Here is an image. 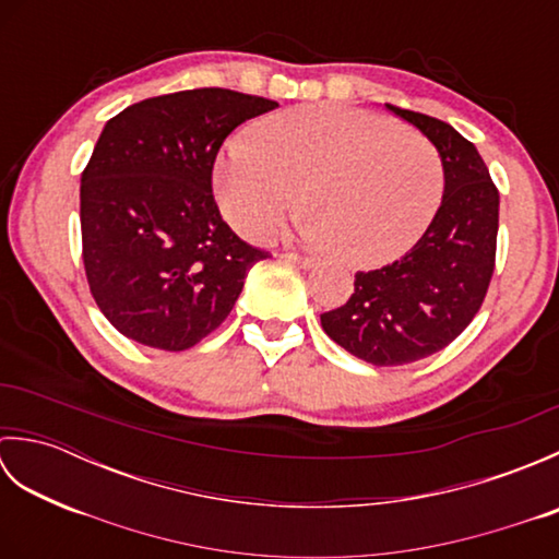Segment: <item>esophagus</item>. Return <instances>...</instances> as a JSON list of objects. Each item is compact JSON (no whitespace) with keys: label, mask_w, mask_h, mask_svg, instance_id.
<instances>
[{"label":"esophagus","mask_w":559,"mask_h":559,"mask_svg":"<svg viewBox=\"0 0 559 559\" xmlns=\"http://www.w3.org/2000/svg\"><path fill=\"white\" fill-rule=\"evenodd\" d=\"M281 257L286 259V261H290V264H298L300 269L314 266V257H305V254H298V252H283Z\"/></svg>","instance_id":"1"}]
</instances>
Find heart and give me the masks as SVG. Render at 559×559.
<instances>
[{
    "label": "heart",
    "instance_id": "1",
    "mask_svg": "<svg viewBox=\"0 0 559 559\" xmlns=\"http://www.w3.org/2000/svg\"><path fill=\"white\" fill-rule=\"evenodd\" d=\"M213 189L225 221L264 242L302 206L305 235L348 264H382L418 240L442 192L427 136L382 115L310 105L225 141Z\"/></svg>",
    "mask_w": 559,
    "mask_h": 559
}]
</instances>
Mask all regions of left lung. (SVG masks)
I'll return each instance as SVG.
<instances>
[{
  "mask_svg": "<svg viewBox=\"0 0 559 559\" xmlns=\"http://www.w3.org/2000/svg\"><path fill=\"white\" fill-rule=\"evenodd\" d=\"M386 108L437 146L444 197L406 254L355 273L348 302L322 314L329 338L377 367L423 360L473 322L495 271L500 225V192L476 146L437 117Z\"/></svg>",
  "mask_w": 559,
  "mask_h": 559,
  "instance_id": "left-lung-1",
  "label": "left lung"
}]
</instances>
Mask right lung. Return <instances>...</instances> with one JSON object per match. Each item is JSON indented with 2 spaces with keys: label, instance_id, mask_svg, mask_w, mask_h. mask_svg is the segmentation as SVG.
Segmentation results:
<instances>
[{
  "label": "right lung",
  "instance_id": "add662e5",
  "mask_svg": "<svg viewBox=\"0 0 559 559\" xmlns=\"http://www.w3.org/2000/svg\"><path fill=\"white\" fill-rule=\"evenodd\" d=\"M273 108L230 88H194L129 105L105 124L81 173V254L93 300L127 338L197 346L269 257L223 221L211 175L225 136Z\"/></svg>",
  "mask_w": 559,
  "mask_h": 559
}]
</instances>
